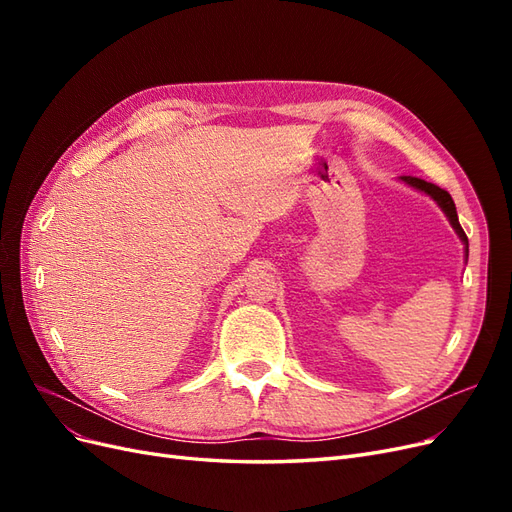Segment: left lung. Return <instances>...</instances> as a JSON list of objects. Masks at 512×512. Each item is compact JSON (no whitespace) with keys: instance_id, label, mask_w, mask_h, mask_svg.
I'll use <instances>...</instances> for the list:
<instances>
[{"instance_id":"left-lung-1","label":"left lung","mask_w":512,"mask_h":512,"mask_svg":"<svg viewBox=\"0 0 512 512\" xmlns=\"http://www.w3.org/2000/svg\"><path fill=\"white\" fill-rule=\"evenodd\" d=\"M401 181H406L408 185H412V188L421 190V192H425L427 196H431L433 200H436V203L440 205V209L446 213L448 222H451V226L455 228L459 239H461L463 243H466V256H468V237H466V232H463V228H461V224H459L457 209H455V203H453L451 194H448V192L442 190V188H438L436 183H427L425 179H418V177H401Z\"/></svg>"}]
</instances>
